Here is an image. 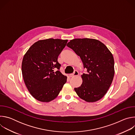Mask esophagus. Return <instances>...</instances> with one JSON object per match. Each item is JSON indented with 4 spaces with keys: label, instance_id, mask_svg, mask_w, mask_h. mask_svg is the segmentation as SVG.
<instances>
[{
    "label": "esophagus",
    "instance_id": "1",
    "mask_svg": "<svg viewBox=\"0 0 135 135\" xmlns=\"http://www.w3.org/2000/svg\"><path fill=\"white\" fill-rule=\"evenodd\" d=\"M78 75H79V72L77 70H75L73 74H71L69 75V76L70 77V78H73V77H74V76H78Z\"/></svg>",
    "mask_w": 135,
    "mask_h": 135
}]
</instances>
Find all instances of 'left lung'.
Instances as JSON below:
<instances>
[{"label": "left lung", "instance_id": "8db88e82", "mask_svg": "<svg viewBox=\"0 0 135 135\" xmlns=\"http://www.w3.org/2000/svg\"><path fill=\"white\" fill-rule=\"evenodd\" d=\"M67 46L80 56L86 74L81 85L74 88L80 98L87 102L102 99L110 87L114 75V61L108 48L98 40L76 38Z\"/></svg>", "mask_w": 135, "mask_h": 135}]
</instances>
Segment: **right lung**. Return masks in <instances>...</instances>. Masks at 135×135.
Returning a JSON list of instances; mask_svg holds the SVG:
<instances>
[{"label":"right lung","instance_id":"obj_1","mask_svg":"<svg viewBox=\"0 0 135 135\" xmlns=\"http://www.w3.org/2000/svg\"><path fill=\"white\" fill-rule=\"evenodd\" d=\"M68 40L49 38L35 43L23 56L22 73L25 84L33 97L49 102L59 94L67 82L60 71L58 56Z\"/></svg>","mask_w":135,"mask_h":135}]
</instances>
